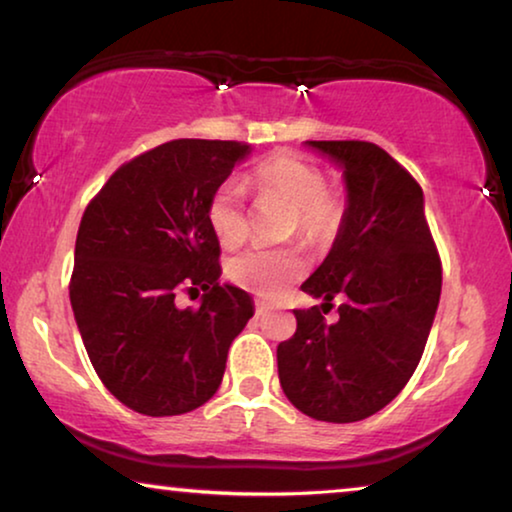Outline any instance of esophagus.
Wrapping results in <instances>:
<instances>
[{
  "instance_id": "esophagus-1",
  "label": "esophagus",
  "mask_w": 512,
  "mask_h": 512,
  "mask_svg": "<svg viewBox=\"0 0 512 512\" xmlns=\"http://www.w3.org/2000/svg\"><path fill=\"white\" fill-rule=\"evenodd\" d=\"M271 311V306L269 304H264V301H257L255 304V313H257V318H264L266 313Z\"/></svg>"
}]
</instances>
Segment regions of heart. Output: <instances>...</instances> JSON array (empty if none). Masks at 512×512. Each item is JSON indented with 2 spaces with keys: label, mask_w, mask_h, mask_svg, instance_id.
Masks as SVG:
<instances>
[{
  "label": "heart",
  "mask_w": 512,
  "mask_h": 512,
  "mask_svg": "<svg viewBox=\"0 0 512 512\" xmlns=\"http://www.w3.org/2000/svg\"><path fill=\"white\" fill-rule=\"evenodd\" d=\"M248 185L257 199H278L290 206L287 236L297 234L308 246H329L343 232L350 208L345 187L327 183L318 164L290 150H278L259 162ZM206 218L222 248H236L248 239L250 225L239 187L220 185L208 199ZM304 271L299 248H253L227 264L229 278L259 297H276Z\"/></svg>",
  "instance_id": "heart-1"
}]
</instances>
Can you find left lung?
Here are the masks:
<instances>
[{"mask_svg": "<svg viewBox=\"0 0 512 512\" xmlns=\"http://www.w3.org/2000/svg\"><path fill=\"white\" fill-rule=\"evenodd\" d=\"M343 167L348 220L301 290L325 304L297 308V331L278 345V378L301 413L359 422L406 387L441 299L443 266L422 187L371 141H306ZM336 296L339 320L324 313Z\"/></svg>", "mask_w": 512, "mask_h": 512, "instance_id": "left-lung-1", "label": "left lung"}]
</instances>
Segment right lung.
I'll list each match as a JSON object with an SVG mask.
<instances>
[{
    "instance_id": "1",
    "label": "right lung",
    "mask_w": 512,
    "mask_h": 512,
    "mask_svg": "<svg viewBox=\"0 0 512 512\" xmlns=\"http://www.w3.org/2000/svg\"><path fill=\"white\" fill-rule=\"evenodd\" d=\"M250 153L243 141L176 139L113 171L85 208L69 297L83 345L115 399L150 417L204 406L229 345L253 318L248 292L220 285L211 194ZM204 289L197 309L178 291Z\"/></svg>"
}]
</instances>
